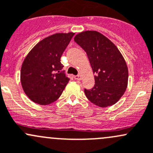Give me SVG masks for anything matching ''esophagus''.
<instances>
[{
	"label": "esophagus",
	"mask_w": 153,
	"mask_h": 153,
	"mask_svg": "<svg viewBox=\"0 0 153 153\" xmlns=\"http://www.w3.org/2000/svg\"><path fill=\"white\" fill-rule=\"evenodd\" d=\"M74 78H75V80H81V75H75V76H74Z\"/></svg>",
	"instance_id": "obj_1"
}]
</instances>
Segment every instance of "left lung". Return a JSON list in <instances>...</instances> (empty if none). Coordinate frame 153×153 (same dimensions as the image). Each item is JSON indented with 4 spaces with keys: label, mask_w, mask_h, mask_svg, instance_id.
<instances>
[{
    "label": "left lung",
    "mask_w": 153,
    "mask_h": 153,
    "mask_svg": "<svg viewBox=\"0 0 153 153\" xmlns=\"http://www.w3.org/2000/svg\"><path fill=\"white\" fill-rule=\"evenodd\" d=\"M74 40L86 51L95 74L94 87L84 89L86 97L100 107L113 105L128 86V69L123 55L110 39L95 30L81 32Z\"/></svg>",
    "instance_id": "8db88e82"
}]
</instances>
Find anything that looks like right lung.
<instances>
[{
	"label": "right lung",
	"mask_w": 153,
	"mask_h": 153,
	"mask_svg": "<svg viewBox=\"0 0 153 153\" xmlns=\"http://www.w3.org/2000/svg\"><path fill=\"white\" fill-rule=\"evenodd\" d=\"M75 33H57L41 40L24 59L20 81L28 98L39 105L55 102L70 79L61 71V56Z\"/></svg>",
	"instance_id": "obj_1"
}]
</instances>
